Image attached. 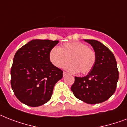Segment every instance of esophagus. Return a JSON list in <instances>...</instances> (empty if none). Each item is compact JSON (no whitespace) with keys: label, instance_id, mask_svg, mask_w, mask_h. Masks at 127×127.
Segmentation results:
<instances>
[{"label":"esophagus","instance_id":"34e87169","mask_svg":"<svg viewBox=\"0 0 127 127\" xmlns=\"http://www.w3.org/2000/svg\"><path fill=\"white\" fill-rule=\"evenodd\" d=\"M67 75V73H66V72H64V73H63V75H64V77L66 76Z\"/></svg>","mask_w":127,"mask_h":127}]
</instances>
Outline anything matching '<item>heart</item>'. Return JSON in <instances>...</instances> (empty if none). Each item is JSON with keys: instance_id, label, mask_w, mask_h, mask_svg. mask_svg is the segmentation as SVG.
I'll return each mask as SVG.
<instances>
[{"instance_id": "b5f03b06", "label": "heart", "mask_w": 127, "mask_h": 127, "mask_svg": "<svg viewBox=\"0 0 127 127\" xmlns=\"http://www.w3.org/2000/svg\"><path fill=\"white\" fill-rule=\"evenodd\" d=\"M51 63L58 68L62 67L67 62L65 69L71 73L86 74L94 67L96 53L86 44L80 42H66L60 47L52 48L49 52Z\"/></svg>"}]
</instances>
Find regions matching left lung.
I'll use <instances>...</instances> for the list:
<instances>
[{
  "label": "left lung",
  "instance_id": "left-lung-1",
  "mask_svg": "<svg viewBox=\"0 0 127 127\" xmlns=\"http://www.w3.org/2000/svg\"><path fill=\"white\" fill-rule=\"evenodd\" d=\"M84 40L93 48L96 62L87 76L75 77L71 91L76 98L87 104H100L108 100L116 89L119 79L116 60L111 50L102 42Z\"/></svg>",
  "mask_w": 127,
  "mask_h": 127
}]
</instances>
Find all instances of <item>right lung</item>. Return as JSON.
<instances>
[{
    "label": "right lung",
    "mask_w": 127,
    "mask_h": 127,
    "mask_svg": "<svg viewBox=\"0 0 127 127\" xmlns=\"http://www.w3.org/2000/svg\"><path fill=\"white\" fill-rule=\"evenodd\" d=\"M58 40L35 39L16 52L11 68V86L20 102L38 107L50 100L54 87L63 71L49 59V52Z\"/></svg>",
    "instance_id": "obj_1"
}]
</instances>
